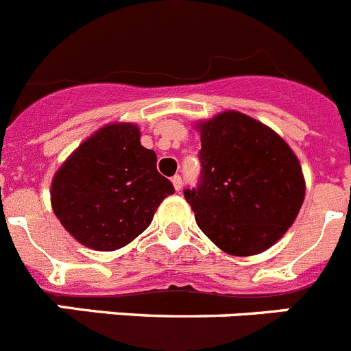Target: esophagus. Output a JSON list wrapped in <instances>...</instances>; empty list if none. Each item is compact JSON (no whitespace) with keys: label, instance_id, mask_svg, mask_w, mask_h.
<instances>
[{"label":"esophagus","instance_id":"obj_1","mask_svg":"<svg viewBox=\"0 0 351 351\" xmlns=\"http://www.w3.org/2000/svg\"><path fill=\"white\" fill-rule=\"evenodd\" d=\"M172 184H173V188H176V190H181L182 188V178L181 176H173L172 178Z\"/></svg>","mask_w":351,"mask_h":351}]
</instances>
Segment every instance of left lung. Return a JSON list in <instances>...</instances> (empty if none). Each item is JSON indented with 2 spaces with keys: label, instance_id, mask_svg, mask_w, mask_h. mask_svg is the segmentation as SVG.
<instances>
[{
  "label": "left lung",
  "instance_id": "8db88e82",
  "mask_svg": "<svg viewBox=\"0 0 351 351\" xmlns=\"http://www.w3.org/2000/svg\"><path fill=\"white\" fill-rule=\"evenodd\" d=\"M200 178L184 198L198 228L225 253L250 256L281 239L295 221L306 184L287 142L241 112L198 125Z\"/></svg>",
  "mask_w": 351,
  "mask_h": 351
}]
</instances>
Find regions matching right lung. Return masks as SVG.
<instances>
[{"label": "right lung", "instance_id": "1", "mask_svg": "<svg viewBox=\"0 0 351 351\" xmlns=\"http://www.w3.org/2000/svg\"><path fill=\"white\" fill-rule=\"evenodd\" d=\"M172 182L135 125L104 126L77 147L54 176L51 200L61 225L84 246L114 251L151 225Z\"/></svg>", "mask_w": 351, "mask_h": 351}]
</instances>
